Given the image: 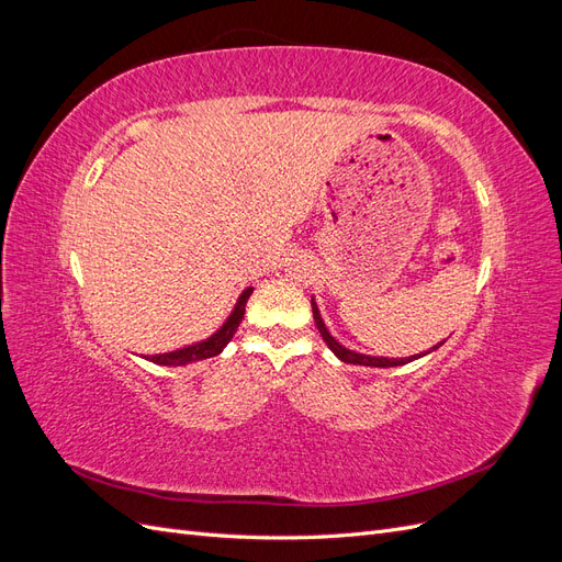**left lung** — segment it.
Returning a JSON list of instances; mask_svg holds the SVG:
<instances>
[{"instance_id":"left-lung-1","label":"left lung","mask_w":562,"mask_h":562,"mask_svg":"<svg viewBox=\"0 0 562 562\" xmlns=\"http://www.w3.org/2000/svg\"><path fill=\"white\" fill-rule=\"evenodd\" d=\"M312 312H314V321H316V328H318V333H321V337H323V342H326L328 347H330V351L337 356L339 361H345V363H353V366H370V368H396V366H405V363H411V361H415V359H422V356H427V353H431L434 349H438L440 345H436L431 351H424V353H415V356H411V359H384V356H366V353H359V351H351V349H347V347H342L337 342V339L328 333V328H326V323H323V318H321V312H318V307H316V302L312 300Z\"/></svg>"}]
</instances>
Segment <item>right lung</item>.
Listing matches in <instances>:
<instances>
[{
  "mask_svg": "<svg viewBox=\"0 0 562 562\" xmlns=\"http://www.w3.org/2000/svg\"><path fill=\"white\" fill-rule=\"evenodd\" d=\"M250 293H252V288H246V291L239 295V300H236L234 310L227 316V321L211 337L201 339V342H196V345L176 349V351L147 356V361L159 363V366H187V363H194V361H203V359H211V356H217L220 351H223L229 345V339L234 337L236 328H239V323H241V318L246 314V302H248Z\"/></svg>",
  "mask_w": 562,
  "mask_h": 562,
  "instance_id": "obj_1",
  "label": "right lung"
}]
</instances>
